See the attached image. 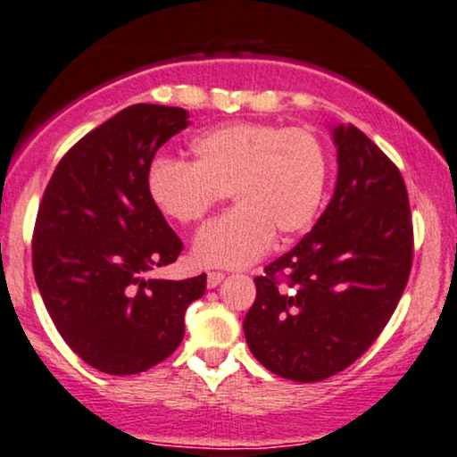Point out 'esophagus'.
Segmentation results:
<instances>
[{"label":"esophagus","instance_id":"obj_1","mask_svg":"<svg viewBox=\"0 0 457 457\" xmlns=\"http://www.w3.org/2000/svg\"><path fill=\"white\" fill-rule=\"evenodd\" d=\"M223 279H226V275L220 273V271H209L207 273V286L209 287H217Z\"/></svg>","mask_w":457,"mask_h":457}]
</instances>
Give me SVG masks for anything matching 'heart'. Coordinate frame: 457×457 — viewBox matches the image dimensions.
<instances>
[{"instance_id": "b5f03b06", "label": "heart", "mask_w": 457, "mask_h": 457, "mask_svg": "<svg viewBox=\"0 0 457 457\" xmlns=\"http://www.w3.org/2000/svg\"><path fill=\"white\" fill-rule=\"evenodd\" d=\"M195 162L157 157L146 173L151 201L173 221L196 223L228 192L236 207L198 231L192 256L207 267H246L311 228L323 201V146L302 128L256 121L217 126L190 143Z\"/></svg>"}]
</instances>
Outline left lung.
Masks as SVG:
<instances>
[{
	"label": "left lung",
	"instance_id": "1",
	"mask_svg": "<svg viewBox=\"0 0 457 457\" xmlns=\"http://www.w3.org/2000/svg\"><path fill=\"white\" fill-rule=\"evenodd\" d=\"M337 182L325 213L254 278L244 319L254 358L275 375L314 383L370 348L394 314L412 267L403 178L356 126H331ZM278 274L288 281L278 284Z\"/></svg>",
	"mask_w": 457,
	"mask_h": 457
}]
</instances>
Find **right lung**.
I'll use <instances>...</instances> for the list:
<instances>
[{"label": "right lung", "mask_w": 457, "mask_h": 457, "mask_svg": "<svg viewBox=\"0 0 457 457\" xmlns=\"http://www.w3.org/2000/svg\"><path fill=\"white\" fill-rule=\"evenodd\" d=\"M182 107L138 103L70 149L38 204L33 271L51 320L70 348L107 375H137L184 337V314L207 275L171 281L149 273L182 253L146 190L159 146L188 126Z\"/></svg>", "instance_id": "1"}]
</instances>
